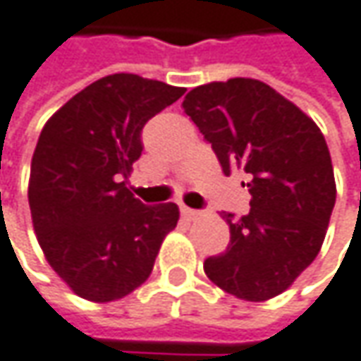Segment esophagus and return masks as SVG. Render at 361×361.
<instances>
[{"instance_id": "34e87169", "label": "esophagus", "mask_w": 361, "mask_h": 361, "mask_svg": "<svg viewBox=\"0 0 361 361\" xmlns=\"http://www.w3.org/2000/svg\"><path fill=\"white\" fill-rule=\"evenodd\" d=\"M181 216L185 219V221H196L198 216H200V212L198 210H194V208H188V206H181Z\"/></svg>"}]
</instances>
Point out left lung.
<instances>
[{
  "label": "left lung",
  "instance_id": "8db88e82",
  "mask_svg": "<svg viewBox=\"0 0 361 361\" xmlns=\"http://www.w3.org/2000/svg\"><path fill=\"white\" fill-rule=\"evenodd\" d=\"M183 112L212 145L224 176H249L251 210L224 212L231 243L204 262L224 292L264 302L314 262L335 206V176L321 128L264 81L235 77L194 87Z\"/></svg>",
  "mask_w": 361,
  "mask_h": 361
}]
</instances>
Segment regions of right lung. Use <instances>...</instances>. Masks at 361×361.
Returning <instances> with one entry per match:
<instances>
[{
	"label": "right lung",
	"instance_id": "right-lung-1",
	"mask_svg": "<svg viewBox=\"0 0 361 361\" xmlns=\"http://www.w3.org/2000/svg\"><path fill=\"white\" fill-rule=\"evenodd\" d=\"M183 87L133 73L102 77L44 124L30 167L28 202L36 239L77 296L112 302L137 290L180 208L145 206L126 188L142 153V126Z\"/></svg>",
	"mask_w": 361,
	"mask_h": 361
}]
</instances>
